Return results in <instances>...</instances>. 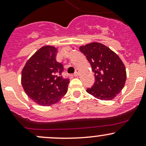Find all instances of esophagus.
<instances>
[{
    "label": "esophagus",
    "mask_w": 146,
    "mask_h": 146,
    "mask_svg": "<svg viewBox=\"0 0 146 146\" xmlns=\"http://www.w3.org/2000/svg\"><path fill=\"white\" fill-rule=\"evenodd\" d=\"M79 73H80V70L76 69V70H75V73H74V76L78 77V75H79Z\"/></svg>",
    "instance_id": "34e87169"
}]
</instances>
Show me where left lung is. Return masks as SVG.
<instances>
[{
  "label": "left lung",
  "mask_w": 146,
  "mask_h": 146,
  "mask_svg": "<svg viewBox=\"0 0 146 146\" xmlns=\"http://www.w3.org/2000/svg\"><path fill=\"white\" fill-rule=\"evenodd\" d=\"M94 72L95 83L86 92L101 100H112L124 87L126 71L118 55L106 45L90 42L80 47Z\"/></svg>",
  "instance_id": "obj_1"
}]
</instances>
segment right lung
<instances>
[{"instance_id": "1", "label": "right lung", "mask_w": 146, "mask_h": 146, "mask_svg": "<svg viewBox=\"0 0 146 146\" xmlns=\"http://www.w3.org/2000/svg\"><path fill=\"white\" fill-rule=\"evenodd\" d=\"M57 53L55 46H42L27 60L22 71L23 89L40 106L56 104L67 93L69 80L61 75L63 66L56 61Z\"/></svg>"}]
</instances>
